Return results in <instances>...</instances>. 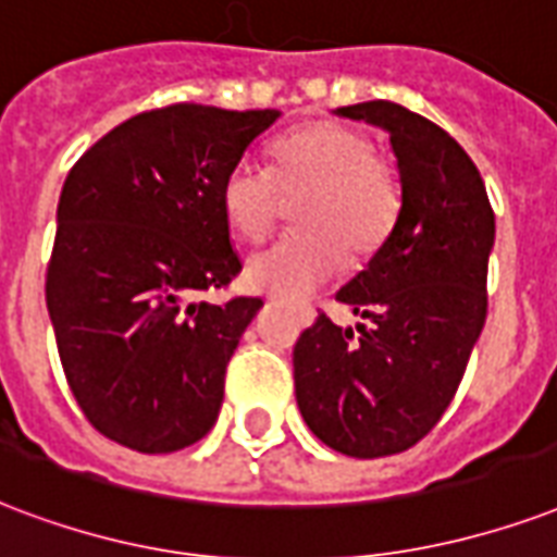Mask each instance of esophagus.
<instances>
[{"mask_svg":"<svg viewBox=\"0 0 557 557\" xmlns=\"http://www.w3.org/2000/svg\"><path fill=\"white\" fill-rule=\"evenodd\" d=\"M300 318H304V321H307V324H309V321H312V309L300 307Z\"/></svg>","mask_w":557,"mask_h":557,"instance_id":"esophagus-1","label":"esophagus"}]
</instances>
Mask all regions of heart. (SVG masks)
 Segmentation results:
<instances>
[{"label":"heart","mask_w":557,"mask_h":557,"mask_svg":"<svg viewBox=\"0 0 557 557\" xmlns=\"http://www.w3.org/2000/svg\"><path fill=\"white\" fill-rule=\"evenodd\" d=\"M300 231L257 250L245 277L260 292L300 295L324 283L342 262L359 265L392 236L403 207L400 181L368 134L338 122H312L271 143L269 169L239 160L219 186L233 233L260 242L297 198Z\"/></svg>","instance_id":"heart-1"}]
</instances>
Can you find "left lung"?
I'll list each match as a JSON object with an SVG mask.
<instances>
[{
	"label": "left lung",
	"mask_w": 557,
	"mask_h": 557,
	"mask_svg": "<svg viewBox=\"0 0 557 557\" xmlns=\"http://www.w3.org/2000/svg\"><path fill=\"white\" fill-rule=\"evenodd\" d=\"M335 113L388 131L403 207L368 269L335 295L368 324L354 333L321 312L295 345V394L335 453L397 456L435 430L485 326L494 210L473 160L426 116L382 99Z\"/></svg>",
	"instance_id": "8db88e82"
}]
</instances>
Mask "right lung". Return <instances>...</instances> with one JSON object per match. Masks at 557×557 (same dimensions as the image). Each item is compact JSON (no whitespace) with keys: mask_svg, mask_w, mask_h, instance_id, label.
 I'll return each instance as SVG.
<instances>
[{"mask_svg":"<svg viewBox=\"0 0 557 557\" xmlns=\"http://www.w3.org/2000/svg\"><path fill=\"white\" fill-rule=\"evenodd\" d=\"M277 116L177 101L116 125L70 169L46 307L66 382L104 438L175 453L219 418L227 362L262 307L198 300L242 271L219 186Z\"/></svg>","mask_w":557,"mask_h":557,"instance_id":"right-lung-1","label":"right lung"}]
</instances>
